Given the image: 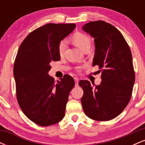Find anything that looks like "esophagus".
I'll return each mask as SVG.
<instances>
[{"label": "esophagus", "mask_w": 145, "mask_h": 145, "mask_svg": "<svg viewBox=\"0 0 145 145\" xmlns=\"http://www.w3.org/2000/svg\"><path fill=\"white\" fill-rule=\"evenodd\" d=\"M74 80H75V86H78V82H79V79L77 77L74 78Z\"/></svg>", "instance_id": "esophagus-1"}]
</instances>
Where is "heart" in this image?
I'll use <instances>...</instances> for the list:
<instances>
[{
	"label": "heart",
	"mask_w": 145,
	"mask_h": 145,
	"mask_svg": "<svg viewBox=\"0 0 145 145\" xmlns=\"http://www.w3.org/2000/svg\"><path fill=\"white\" fill-rule=\"evenodd\" d=\"M71 39L76 46H78L80 49H81L83 51H84L86 49H87V48H90V46H91V37H90L88 35L85 34V33L80 32L75 33L74 34H73L72 36L71 37ZM65 47V40H61L60 41L59 44V48H58V50H59V53L60 55H62L63 53H64ZM80 68L81 67H78L77 69L79 70Z\"/></svg>",
	"instance_id": "heart-1"
}]
</instances>
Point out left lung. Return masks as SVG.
<instances>
[{"label":"left lung","instance_id":"left-lung-1","mask_svg":"<svg viewBox=\"0 0 145 145\" xmlns=\"http://www.w3.org/2000/svg\"><path fill=\"white\" fill-rule=\"evenodd\" d=\"M82 30L94 38L93 65L99 67L102 80L96 86L79 82L84 91L83 110L93 120H112L123 111L132 94L135 71L130 48L120 31L104 21L90 22Z\"/></svg>","mask_w":145,"mask_h":145}]
</instances>
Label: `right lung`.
<instances>
[{"mask_svg": "<svg viewBox=\"0 0 145 145\" xmlns=\"http://www.w3.org/2000/svg\"><path fill=\"white\" fill-rule=\"evenodd\" d=\"M75 27V24H47L30 33L18 49L14 65L17 100L25 115L39 125L56 124L65 116L74 80L66 74L56 82L48 72L50 63L61 59L60 41Z\"/></svg>", "mask_w": 145, "mask_h": 145, "instance_id": "1", "label": "right lung"}]
</instances>
